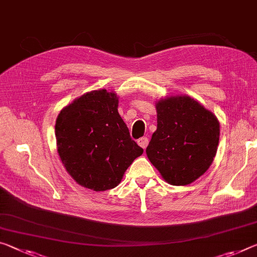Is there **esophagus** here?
I'll return each mask as SVG.
<instances>
[{
    "instance_id": "34e87169",
    "label": "esophagus",
    "mask_w": 257,
    "mask_h": 257,
    "mask_svg": "<svg viewBox=\"0 0 257 257\" xmlns=\"http://www.w3.org/2000/svg\"><path fill=\"white\" fill-rule=\"evenodd\" d=\"M137 143H138V145L141 146L142 149H146V146L149 145V138L148 137H142V138H140V140L137 141Z\"/></svg>"
}]
</instances>
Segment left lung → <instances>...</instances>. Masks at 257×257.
<instances>
[{
    "label": "left lung",
    "mask_w": 257,
    "mask_h": 257,
    "mask_svg": "<svg viewBox=\"0 0 257 257\" xmlns=\"http://www.w3.org/2000/svg\"><path fill=\"white\" fill-rule=\"evenodd\" d=\"M156 108L157 130L146 148L149 160L169 184H191L208 170L216 156L217 117L186 95L161 98Z\"/></svg>",
    "instance_id": "left-lung-1"
}]
</instances>
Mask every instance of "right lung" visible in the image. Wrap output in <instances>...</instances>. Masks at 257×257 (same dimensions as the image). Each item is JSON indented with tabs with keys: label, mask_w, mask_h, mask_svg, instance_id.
<instances>
[{
	"label": "right lung",
	"mask_w": 257,
	"mask_h": 257,
	"mask_svg": "<svg viewBox=\"0 0 257 257\" xmlns=\"http://www.w3.org/2000/svg\"><path fill=\"white\" fill-rule=\"evenodd\" d=\"M119 97L106 89L84 93L65 106L55 125L57 152L73 180L93 191L120 184L143 149L129 135Z\"/></svg>",
	"instance_id": "obj_1"
}]
</instances>
